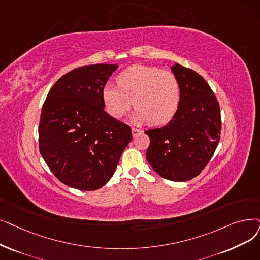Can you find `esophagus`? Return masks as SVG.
I'll return each instance as SVG.
<instances>
[{
	"mask_svg": "<svg viewBox=\"0 0 260 260\" xmlns=\"http://www.w3.org/2000/svg\"><path fill=\"white\" fill-rule=\"evenodd\" d=\"M141 133V131L140 129H138V128H135V127H133L132 128V134H133V136L134 137H136L138 134H140Z\"/></svg>",
	"mask_w": 260,
	"mask_h": 260,
	"instance_id": "34e87169",
	"label": "esophagus"
}]
</instances>
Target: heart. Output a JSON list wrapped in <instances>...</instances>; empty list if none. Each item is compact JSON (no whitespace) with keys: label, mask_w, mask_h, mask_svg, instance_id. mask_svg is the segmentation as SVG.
Masks as SVG:
<instances>
[{"label":"heart","mask_w":260,"mask_h":260,"mask_svg":"<svg viewBox=\"0 0 260 260\" xmlns=\"http://www.w3.org/2000/svg\"><path fill=\"white\" fill-rule=\"evenodd\" d=\"M117 86L106 85L102 99L108 115L122 118L132 107V120L158 125L170 121L178 106L180 87L177 77L157 67L135 64L117 77Z\"/></svg>","instance_id":"obj_1"}]
</instances>
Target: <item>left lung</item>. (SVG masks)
Masks as SVG:
<instances>
[{
  "label": "left lung",
  "mask_w": 260,
  "mask_h": 260,
  "mask_svg": "<svg viewBox=\"0 0 260 260\" xmlns=\"http://www.w3.org/2000/svg\"><path fill=\"white\" fill-rule=\"evenodd\" d=\"M170 68L180 87L177 110L161 128L144 132L150 137L146 160L161 177L186 182L202 172L217 149L220 107L200 74L179 63Z\"/></svg>",
  "instance_id": "1"
}]
</instances>
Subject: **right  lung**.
<instances>
[{"label":"right lung","instance_id":"right-lung-1","mask_svg":"<svg viewBox=\"0 0 260 260\" xmlns=\"http://www.w3.org/2000/svg\"><path fill=\"white\" fill-rule=\"evenodd\" d=\"M118 67L76 68L55 83L42 106L40 154L53 174L71 188L103 187L132 140L131 127L104 110L103 88Z\"/></svg>","mask_w":260,"mask_h":260}]
</instances>
